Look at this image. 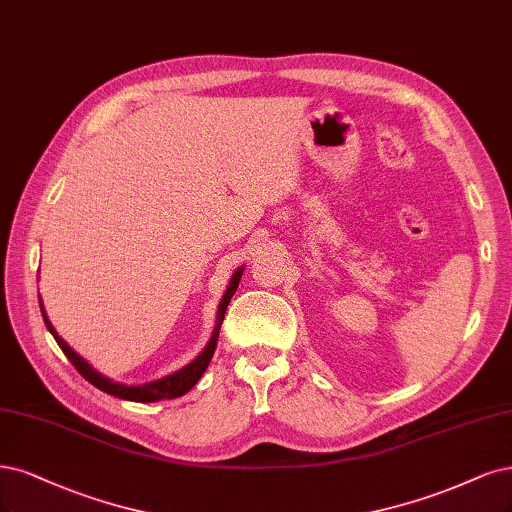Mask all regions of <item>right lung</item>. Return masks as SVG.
I'll use <instances>...</instances> for the list:
<instances>
[{"label": "right lung", "mask_w": 512, "mask_h": 512, "mask_svg": "<svg viewBox=\"0 0 512 512\" xmlns=\"http://www.w3.org/2000/svg\"><path fill=\"white\" fill-rule=\"evenodd\" d=\"M241 273H243V271L239 269V271L233 275L231 286H228V290H226V294H224V298H222L220 309H218L216 332H214V337L209 339L207 347L203 349V354H201L197 360H192L188 366H184L182 370H178V373H173V375L163 377V379H158V381H152V383H144V385H122V383H114L112 379L99 375L97 370H95L91 364H88L84 358H80V356L76 354V351L59 337L57 330L52 328V324L48 322V317H46V313H44L42 301H40V309H42V317H44V322H46L50 334H52V337H55V341H57L59 347L63 349V354L67 356V360L76 366L78 373H80L88 383H93L95 387H99L101 392H108V394H112V396H116V398H122V400H133V402L169 400V398H178V396H184L186 392H190L192 387H195V383L201 379V375L205 373V368H207L211 356H214V351H216V341H218V332H220V326H222V320H224V313H226V307H228V303H231V298H233V294H235V290H237V286H239Z\"/></svg>", "instance_id": "add662e5"}]
</instances>
